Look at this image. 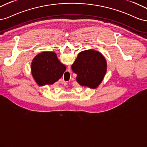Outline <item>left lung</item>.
I'll list each match as a JSON object with an SVG mask.
<instances>
[{"label":"left lung","mask_w":147,"mask_h":147,"mask_svg":"<svg viewBox=\"0 0 147 147\" xmlns=\"http://www.w3.org/2000/svg\"><path fill=\"white\" fill-rule=\"evenodd\" d=\"M71 68L77 74L76 80L80 85L94 88L105 77L107 63L100 53L90 49L80 52Z\"/></svg>","instance_id":"obj_1"}]
</instances>
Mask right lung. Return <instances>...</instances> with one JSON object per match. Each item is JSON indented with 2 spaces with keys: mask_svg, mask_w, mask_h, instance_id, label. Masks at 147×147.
I'll return each instance as SVG.
<instances>
[{
  "mask_svg": "<svg viewBox=\"0 0 147 147\" xmlns=\"http://www.w3.org/2000/svg\"><path fill=\"white\" fill-rule=\"evenodd\" d=\"M32 74L40 86L53 84L60 79L66 67L60 62L53 52H45L37 55L31 66Z\"/></svg>",
  "mask_w": 147,
  "mask_h": 147,
  "instance_id": "add662e5",
  "label": "right lung"
}]
</instances>
